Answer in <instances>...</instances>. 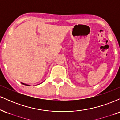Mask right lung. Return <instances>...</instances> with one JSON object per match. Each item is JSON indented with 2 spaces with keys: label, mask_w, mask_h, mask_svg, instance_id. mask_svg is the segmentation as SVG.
<instances>
[{
  "label": "right lung",
  "mask_w": 120,
  "mask_h": 120,
  "mask_svg": "<svg viewBox=\"0 0 120 120\" xmlns=\"http://www.w3.org/2000/svg\"><path fill=\"white\" fill-rule=\"evenodd\" d=\"M21 83L22 84V85H25V86H30L29 85H27V84H25V83H22V82H21Z\"/></svg>",
  "instance_id": "1"
}]
</instances>
